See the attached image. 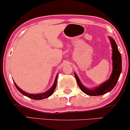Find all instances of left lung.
I'll use <instances>...</instances> for the list:
<instances>
[{
    "mask_svg": "<svg viewBox=\"0 0 130 130\" xmlns=\"http://www.w3.org/2000/svg\"><path fill=\"white\" fill-rule=\"evenodd\" d=\"M110 42H111L112 48H113V54H112V59H113V72L111 75L108 81L101 85L98 87L94 90H90L83 86L82 83L79 81L78 76L75 73V77L76 79V82L80 88V89L86 94L90 96H99L103 95L107 93L110 92L115 86H116L118 80L119 79L120 74L122 70V57L121 53L118 49V46L116 42L112 38L110 37Z\"/></svg>",
    "mask_w": 130,
    "mask_h": 130,
    "instance_id": "left-lung-1",
    "label": "left lung"
}]
</instances>
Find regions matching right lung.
<instances>
[{
  "mask_svg": "<svg viewBox=\"0 0 130 130\" xmlns=\"http://www.w3.org/2000/svg\"><path fill=\"white\" fill-rule=\"evenodd\" d=\"M57 77H58V75L56 76L55 80V82H54V85L52 86V87L49 89V90L47 91L46 92L43 93H40V94H29V93H27L26 92H24V91L22 90V89H20L18 86L16 85L15 83H14L15 84V87L17 88V90L20 92L21 93L23 94V95L26 96L29 98H31L32 99H35V100H41V99H45L49 97L50 96H51L52 94L53 93H54V90H55V88H56V86H57Z\"/></svg>",
  "mask_w": 130,
  "mask_h": 130,
  "instance_id": "obj_1",
  "label": "right lung"
}]
</instances>
